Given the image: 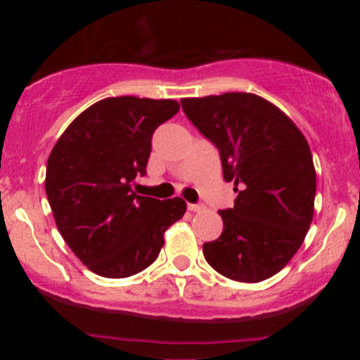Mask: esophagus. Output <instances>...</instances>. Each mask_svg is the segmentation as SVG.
<instances>
[{
    "label": "esophagus",
    "instance_id": "1",
    "mask_svg": "<svg viewBox=\"0 0 360 360\" xmlns=\"http://www.w3.org/2000/svg\"><path fill=\"white\" fill-rule=\"evenodd\" d=\"M188 210H190V211H201V210H205V206H203V205H195V203H188Z\"/></svg>",
    "mask_w": 360,
    "mask_h": 360
}]
</instances>
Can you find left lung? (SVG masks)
I'll return each instance as SVG.
<instances>
[{
  "instance_id": "8db88e82",
  "label": "left lung",
  "mask_w": 360,
  "mask_h": 360,
  "mask_svg": "<svg viewBox=\"0 0 360 360\" xmlns=\"http://www.w3.org/2000/svg\"><path fill=\"white\" fill-rule=\"evenodd\" d=\"M181 110L219 152L234 181V206L221 210L223 233L203 244L224 277L255 283L280 272L303 244L313 219L316 172L293 121L252 93L184 98Z\"/></svg>"
}]
</instances>
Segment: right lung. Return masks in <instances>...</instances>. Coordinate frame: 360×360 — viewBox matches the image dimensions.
Here are the masks:
<instances>
[{
    "instance_id": "obj_1",
    "label": "right lung",
    "mask_w": 360,
    "mask_h": 360,
    "mask_svg": "<svg viewBox=\"0 0 360 360\" xmlns=\"http://www.w3.org/2000/svg\"><path fill=\"white\" fill-rule=\"evenodd\" d=\"M180 110L174 100L117 96L88 108L47 160L46 193L63 240L91 272L124 278L149 267L164 233L185 214L181 198L132 191L146 175L152 134Z\"/></svg>"
}]
</instances>
